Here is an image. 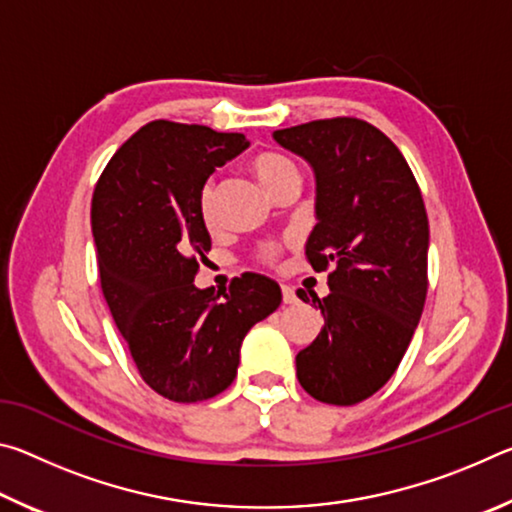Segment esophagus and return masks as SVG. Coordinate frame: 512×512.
<instances>
[{
	"instance_id": "34e87169",
	"label": "esophagus",
	"mask_w": 512,
	"mask_h": 512,
	"mask_svg": "<svg viewBox=\"0 0 512 512\" xmlns=\"http://www.w3.org/2000/svg\"><path fill=\"white\" fill-rule=\"evenodd\" d=\"M282 300H284V305H296L298 296H296V291H293V287L282 284Z\"/></svg>"
}]
</instances>
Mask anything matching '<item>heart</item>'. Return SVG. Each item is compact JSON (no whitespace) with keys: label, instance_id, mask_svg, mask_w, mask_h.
I'll list each match as a JSON object with an SVG mask.
<instances>
[{"label":"heart","instance_id":"1","mask_svg":"<svg viewBox=\"0 0 512 512\" xmlns=\"http://www.w3.org/2000/svg\"><path fill=\"white\" fill-rule=\"evenodd\" d=\"M250 167H253L255 176L259 178V183H262L271 194H275L282 185H287L289 180L300 178L296 162L289 160L287 155L275 153V151H264V153L255 155V160ZM198 216H201V221L207 225V228H212L216 221L214 183H205L201 192H198ZM282 250H284L282 244H277V241H264V244L255 250V257H257V262H262V264H275L277 259H280Z\"/></svg>","mask_w":512,"mask_h":512}]
</instances>
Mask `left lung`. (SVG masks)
<instances>
[{"label":"left lung","mask_w":512,"mask_h":512,"mask_svg":"<svg viewBox=\"0 0 512 512\" xmlns=\"http://www.w3.org/2000/svg\"><path fill=\"white\" fill-rule=\"evenodd\" d=\"M273 137L314 167L307 259L329 268V296L311 298L325 323L298 352L296 375L318 402L357 404L393 377L427 300L422 192L400 149L363 119H316ZM298 298L309 302L302 289Z\"/></svg>","instance_id":"1"}]
</instances>
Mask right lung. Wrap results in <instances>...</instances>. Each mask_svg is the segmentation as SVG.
<instances>
[{
    "mask_svg": "<svg viewBox=\"0 0 512 512\" xmlns=\"http://www.w3.org/2000/svg\"><path fill=\"white\" fill-rule=\"evenodd\" d=\"M248 149L241 133L158 119L119 146L92 194L101 291L140 377L171 402H203L237 377L248 329L282 291L244 273L228 291L196 289L210 232L198 192L216 167Z\"/></svg>",
    "mask_w": 512,
    "mask_h": 512,
    "instance_id": "right-lung-1",
    "label": "right lung"
}]
</instances>
